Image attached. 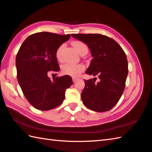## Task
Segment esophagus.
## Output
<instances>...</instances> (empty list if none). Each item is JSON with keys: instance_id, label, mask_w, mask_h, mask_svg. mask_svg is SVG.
I'll return each instance as SVG.
<instances>
[{"instance_id": "34e87169", "label": "esophagus", "mask_w": 152, "mask_h": 152, "mask_svg": "<svg viewBox=\"0 0 152 152\" xmlns=\"http://www.w3.org/2000/svg\"><path fill=\"white\" fill-rule=\"evenodd\" d=\"M77 80H78V78H72V81H73V82H76Z\"/></svg>"}]
</instances>
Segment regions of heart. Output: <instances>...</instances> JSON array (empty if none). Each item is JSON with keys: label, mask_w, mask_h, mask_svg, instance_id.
<instances>
[{"label": "heart", "mask_w": 152, "mask_h": 152, "mask_svg": "<svg viewBox=\"0 0 152 152\" xmlns=\"http://www.w3.org/2000/svg\"><path fill=\"white\" fill-rule=\"evenodd\" d=\"M73 47L75 49L80 53L84 51L85 50H88V47L86 45L82 42V41H74L72 43ZM65 45L62 44L58 47L56 51V57L58 61H62V53L64 49ZM85 69V66L82 64H71V63H65L61 66V72L63 75L70 76L72 77H77L81 74Z\"/></svg>", "instance_id": "heart-1"}]
</instances>
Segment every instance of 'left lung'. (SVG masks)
<instances>
[{"label": "left lung", "mask_w": 152, "mask_h": 152, "mask_svg": "<svg viewBox=\"0 0 152 152\" xmlns=\"http://www.w3.org/2000/svg\"><path fill=\"white\" fill-rule=\"evenodd\" d=\"M85 43L93 59L86 73L97 75L100 81L95 84L91 79L84 80L81 94L84 105L92 111L105 112L117 103L123 94L128 75L126 54L116 41L106 35L72 34Z\"/></svg>", "instance_id": "8db88e82"}]
</instances>
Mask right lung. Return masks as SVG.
I'll return each instance as SVG.
<instances>
[{"label":"right lung","instance_id":"right-lung-1","mask_svg":"<svg viewBox=\"0 0 152 152\" xmlns=\"http://www.w3.org/2000/svg\"><path fill=\"white\" fill-rule=\"evenodd\" d=\"M70 37V34L37 33L27 37L18 52V81L27 100L35 109L48 111L59 106L66 89L72 85L70 76L51 80L47 75L49 71L59 70L56 51Z\"/></svg>","mask_w":152,"mask_h":152}]
</instances>
